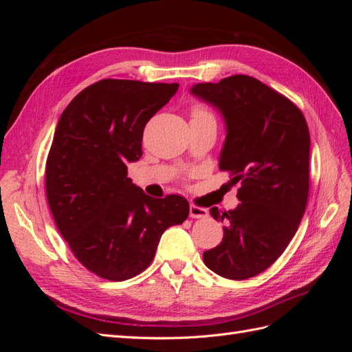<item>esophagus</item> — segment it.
Instances as JSON below:
<instances>
[{
  "label": "esophagus",
  "instance_id": "34e87169",
  "mask_svg": "<svg viewBox=\"0 0 352 352\" xmlns=\"http://www.w3.org/2000/svg\"><path fill=\"white\" fill-rule=\"evenodd\" d=\"M189 216L192 219H204V217L208 216V211L206 208H202V207L190 204L189 206Z\"/></svg>",
  "mask_w": 352,
  "mask_h": 352
}]
</instances>
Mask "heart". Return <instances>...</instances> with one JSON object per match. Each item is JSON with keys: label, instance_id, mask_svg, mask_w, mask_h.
I'll return each instance as SVG.
<instances>
[{"label": "heart", "instance_id": "b5f03b06", "mask_svg": "<svg viewBox=\"0 0 352 352\" xmlns=\"http://www.w3.org/2000/svg\"><path fill=\"white\" fill-rule=\"evenodd\" d=\"M204 117H212L206 109L195 107L192 111V119H204Z\"/></svg>", "mask_w": 352, "mask_h": 352}]
</instances>
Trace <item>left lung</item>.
I'll return each mask as SVG.
<instances>
[{
	"mask_svg": "<svg viewBox=\"0 0 352 352\" xmlns=\"http://www.w3.org/2000/svg\"><path fill=\"white\" fill-rule=\"evenodd\" d=\"M190 94L225 119L219 167L230 173L232 185H241L235 210L210 208L225 233L202 258L226 279L254 278L280 257L304 216L310 188L305 117L285 95L247 74L197 83Z\"/></svg>",
	"mask_w": 352,
	"mask_h": 352,
	"instance_id": "left-lung-1",
	"label": "left lung"
}]
</instances>
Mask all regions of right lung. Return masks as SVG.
Here are the masks:
<instances>
[{
  "mask_svg": "<svg viewBox=\"0 0 352 352\" xmlns=\"http://www.w3.org/2000/svg\"><path fill=\"white\" fill-rule=\"evenodd\" d=\"M179 83L102 79L63 111L45 168L48 206L74 257L102 279L122 282L153 261L163 232L189 216L180 195L154 199L127 177L142 155L148 120Z\"/></svg>",
  "mask_w": 352,
  "mask_h": 352,
  "instance_id": "add662e5",
  "label": "right lung"
}]
</instances>
